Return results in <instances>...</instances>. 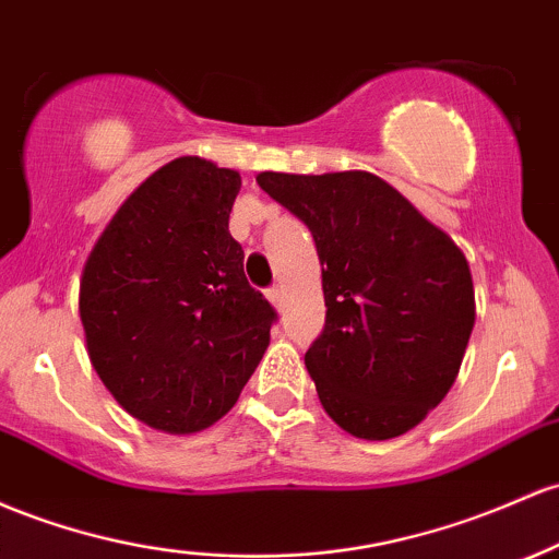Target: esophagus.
Here are the masks:
<instances>
[{
  "instance_id": "esophagus-1",
  "label": "esophagus",
  "mask_w": 559,
  "mask_h": 559,
  "mask_svg": "<svg viewBox=\"0 0 559 559\" xmlns=\"http://www.w3.org/2000/svg\"><path fill=\"white\" fill-rule=\"evenodd\" d=\"M267 299H270V305H273L275 310H284V289H281V286H273V289H267Z\"/></svg>"
}]
</instances>
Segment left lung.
<instances>
[{"label":"left lung","instance_id":"1","mask_svg":"<svg viewBox=\"0 0 559 559\" xmlns=\"http://www.w3.org/2000/svg\"><path fill=\"white\" fill-rule=\"evenodd\" d=\"M321 260L326 326L305 353L321 406L364 440L406 435L462 369L475 286L449 233L371 171H260Z\"/></svg>","mask_w":559,"mask_h":559}]
</instances>
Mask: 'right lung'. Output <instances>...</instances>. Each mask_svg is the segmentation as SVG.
I'll use <instances>...</instances> for the list:
<instances>
[{
	"mask_svg": "<svg viewBox=\"0 0 559 559\" xmlns=\"http://www.w3.org/2000/svg\"><path fill=\"white\" fill-rule=\"evenodd\" d=\"M236 169L164 164L116 210L79 281L92 369L127 414L169 435L236 406L270 345L275 310L249 286L230 236Z\"/></svg>",
	"mask_w": 559,
	"mask_h": 559,
	"instance_id": "right-lung-1",
	"label": "right lung"
}]
</instances>
